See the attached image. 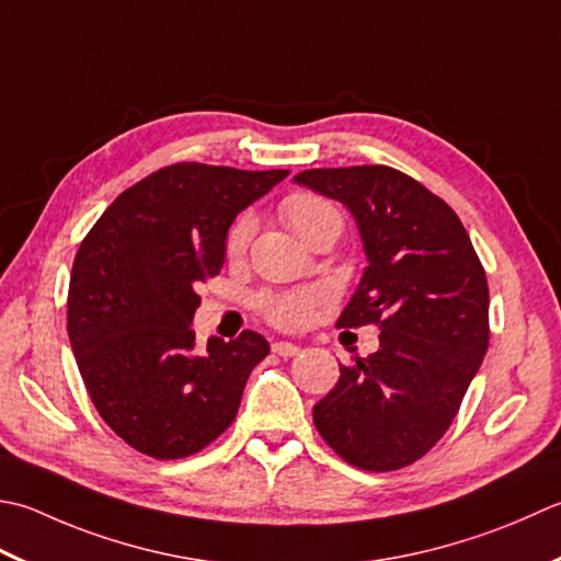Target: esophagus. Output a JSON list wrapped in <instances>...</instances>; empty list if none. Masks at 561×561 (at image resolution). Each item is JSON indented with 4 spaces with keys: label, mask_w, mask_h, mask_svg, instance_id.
Segmentation results:
<instances>
[{
    "label": "esophagus",
    "mask_w": 561,
    "mask_h": 561,
    "mask_svg": "<svg viewBox=\"0 0 561 561\" xmlns=\"http://www.w3.org/2000/svg\"><path fill=\"white\" fill-rule=\"evenodd\" d=\"M272 353L279 355V357H296L301 353V347L294 345V343H274Z\"/></svg>",
    "instance_id": "esophagus-1"
}]
</instances>
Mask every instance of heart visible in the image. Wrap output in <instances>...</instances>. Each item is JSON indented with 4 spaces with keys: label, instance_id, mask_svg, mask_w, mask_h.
<instances>
[{
    "label": "heart",
    "instance_id": "b5f03b06",
    "mask_svg": "<svg viewBox=\"0 0 561 561\" xmlns=\"http://www.w3.org/2000/svg\"><path fill=\"white\" fill-rule=\"evenodd\" d=\"M282 216L304 240L323 226H340V214L335 208L325 199H321V196L313 194H291L289 199L282 204ZM252 233H255V218H252V214L238 216L226 238L228 255H240V252L248 248ZM318 301H321V294L313 289L274 294L267 296V299H262V313H265L267 321L277 328L294 331V328H301L309 321V316L318 306Z\"/></svg>",
    "mask_w": 561,
    "mask_h": 561
}]
</instances>
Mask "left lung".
Instances as JSON below:
<instances>
[{
  "mask_svg": "<svg viewBox=\"0 0 561 561\" xmlns=\"http://www.w3.org/2000/svg\"><path fill=\"white\" fill-rule=\"evenodd\" d=\"M296 184L353 214L367 267L340 328L379 323V350L340 367L313 423L345 462H415L455 421L489 347V284L457 214L383 164L304 170Z\"/></svg>",
  "mask_w": 561,
  "mask_h": 561,
  "instance_id": "1",
  "label": "left lung"
}]
</instances>
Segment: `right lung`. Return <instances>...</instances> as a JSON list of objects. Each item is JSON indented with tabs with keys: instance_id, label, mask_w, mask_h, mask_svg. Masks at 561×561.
Returning <instances> with one entry per match:
<instances>
[{
	"instance_id": "add662e5",
	"label": "right lung",
	"mask_w": 561,
	"mask_h": 561,
	"mask_svg": "<svg viewBox=\"0 0 561 561\" xmlns=\"http://www.w3.org/2000/svg\"><path fill=\"white\" fill-rule=\"evenodd\" d=\"M287 174L170 164L118 194L77 250L72 353L99 415L138 453L190 457L233 423L270 343L245 331L196 350V287L221 272L236 216Z\"/></svg>"
}]
</instances>
